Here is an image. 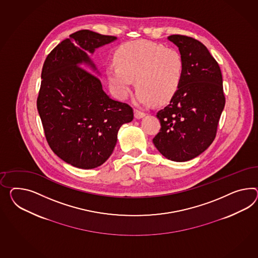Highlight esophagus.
Returning a JSON list of instances; mask_svg holds the SVG:
<instances>
[{"label": "esophagus", "mask_w": 258, "mask_h": 258, "mask_svg": "<svg viewBox=\"0 0 258 258\" xmlns=\"http://www.w3.org/2000/svg\"><path fill=\"white\" fill-rule=\"evenodd\" d=\"M134 112H135V117H136L137 119H141V118H143V117L145 116V113L140 111L139 109H135Z\"/></svg>", "instance_id": "esophagus-1"}]
</instances>
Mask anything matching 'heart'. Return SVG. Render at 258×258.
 <instances>
[{
    "instance_id": "1",
    "label": "heart",
    "mask_w": 258,
    "mask_h": 258,
    "mask_svg": "<svg viewBox=\"0 0 258 258\" xmlns=\"http://www.w3.org/2000/svg\"><path fill=\"white\" fill-rule=\"evenodd\" d=\"M117 67L106 68L107 81L113 94L127 98L134 80L139 89L136 99L140 105L154 101L164 104L178 92L183 76V60L173 48L149 41L127 42L115 54Z\"/></svg>"
}]
</instances>
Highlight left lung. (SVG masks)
<instances>
[{"label":"left lung","instance_id":"8db88e82","mask_svg":"<svg viewBox=\"0 0 258 258\" xmlns=\"http://www.w3.org/2000/svg\"><path fill=\"white\" fill-rule=\"evenodd\" d=\"M178 46L183 76L170 103L157 113L160 132L153 144L165 158L186 162L205 152L216 137L225 107L218 62L201 42L186 35L167 37Z\"/></svg>","mask_w":258,"mask_h":258}]
</instances>
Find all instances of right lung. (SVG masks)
I'll return each instance as SVG.
<instances>
[{
    "mask_svg": "<svg viewBox=\"0 0 258 258\" xmlns=\"http://www.w3.org/2000/svg\"><path fill=\"white\" fill-rule=\"evenodd\" d=\"M117 37L89 30L70 34L53 48L44 62L37 109L46 141L69 165L92 169L104 164L117 143L119 127L134 119L133 108L111 99L87 53Z\"/></svg>",
    "mask_w": 258,
    "mask_h": 258,
    "instance_id": "1",
    "label": "right lung"
}]
</instances>
